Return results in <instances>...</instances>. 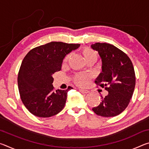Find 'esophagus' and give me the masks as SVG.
Returning a JSON list of instances; mask_svg holds the SVG:
<instances>
[{"label":"esophagus","instance_id":"34e87169","mask_svg":"<svg viewBox=\"0 0 149 149\" xmlns=\"http://www.w3.org/2000/svg\"><path fill=\"white\" fill-rule=\"evenodd\" d=\"M79 91L80 93H85V94H87V93H89V91L88 90H86V89H79Z\"/></svg>","mask_w":149,"mask_h":149}]
</instances>
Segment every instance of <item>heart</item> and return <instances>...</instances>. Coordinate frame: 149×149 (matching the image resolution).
<instances>
[{
  "mask_svg": "<svg viewBox=\"0 0 149 149\" xmlns=\"http://www.w3.org/2000/svg\"><path fill=\"white\" fill-rule=\"evenodd\" d=\"M83 54L85 57V60H87L89 58L91 57H94L96 56V54L95 53L93 50L89 49V48H84V50H83ZM69 56H67L65 57V60L66 61L68 59ZM91 75L89 74H77L75 76L74 80L76 82V84H78L79 85H81V86H84L85 84H87L88 80L90 79Z\"/></svg>",
  "mask_w": 149,
  "mask_h": 149,
  "instance_id": "b5f03b06",
  "label": "heart"
}]
</instances>
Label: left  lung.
<instances>
[{
    "instance_id": "obj_1",
    "label": "left lung",
    "mask_w": 149,
    "mask_h": 149,
    "mask_svg": "<svg viewBox=\"0 0 149 149\" xmlns=\"http://www.w3.org/2000/svg\"><path fill=\"white\" fill-rule=\"evenodd\" d=\"M91 48L98 52L102 62V72L96 84L105 87L108 94L93 112L102 117H114L122 113L129 104L135 86L132 62L122 50L112 45L96 42Z\"/></svg>"
}]
</instances>
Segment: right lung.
Wrapping results in <instances>:
<instances>
[{
  "label": "right lung",
  "instance_id": "obj_1",
  "mask_svg": "<svg viewBox=\"0 0 149 149\" xmlns=\"http://www.w3.org/2000/svg\"><path fill=\"white\" fill-rule=\"evenodd\" d=\"M79 44L50 42L30 50L22 62L17 85L22 102L32 114L49 118L61 112L65 104L66 90L54 91L52 77L61 70L63 60Z\"/></svg>",
  "mask_w": 149,
  "mask_h": 149
}]
</instances>
